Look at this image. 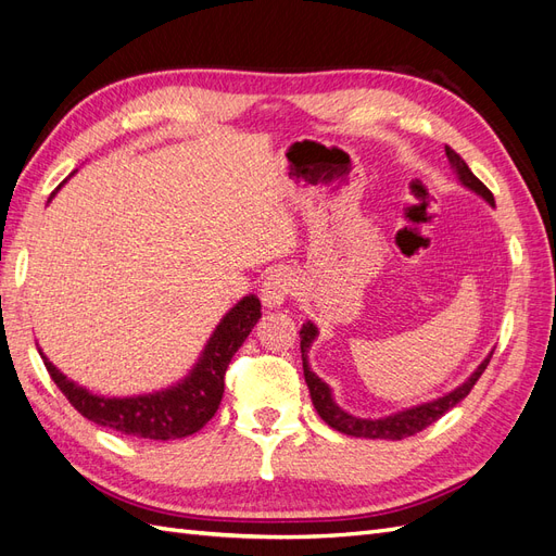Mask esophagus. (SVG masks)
<instances>
[{
  "label": "esophagus",
  "instance_id": "esophagus-1",
  "mask_svg": "<svg viewBox=\"0 0 556 556\" xmlns=\"http://www.w3.org/2000/svg\"><path fill=\"white\" fill-rule=\"evenodd\" d=\"M295 287V279L287 269H275V273H269L263 281L261 287V300L265 307H281L287 303V298L293 293Z\"/></svg>",
  "mask_w": 556,
  "mask_h": 556
}]
</instances>
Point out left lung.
<instances>
[{
    "instance_id": "1",
    "label": "left lung",
    "mask_w": 556,
    "mask_h": 556,
    "mask_svg": "<svg viewBox=\"0 0 556 556\" xmlns=\"http://www.w3.org/2000/svg\"><path fill=\"white\" fill-rule=\"evenodd\" d=\"M445 153H447V161H450L452 169L456 172V179L462 181V186L472 190L475 195H480L484 202L491 204V207H496L491 190L478 177H475L470 167L464 163V157L458 155L456 151H452L450 147H445ZM316 338H319V328H316L312 321L303 324V328H300V352H303L305 382H307V389H309V395H312L314 409L319 412V417L330 428H336V431H340L344 435H352V438H370V440H377V438L379 440H403L407 435H415V433L424 431V428L431 426L433 421H438L447 409H452L454 405H458L466 399L470 389L475 387V382H478L480 375L484 372V368L489 366L491 354H494V352H489V356L480 363L478 368L472 370V375L466 379V382H462L450 393L440 395V399L399 409V412H393V415H387V417L363 419V417H354L352 412L342 409L336 403V399H332V389L309 368V356L307 354H309V349H312Z\"/></svg>"
}]
</instances>
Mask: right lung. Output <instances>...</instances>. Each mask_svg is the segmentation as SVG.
Wrapping results in <instances>:
<instances>
[{
	"label": "right lung",
	"instance_id": "add662e5",
	"mask_svg": "<svg viewBox=\"0 0 556 556\" xmlns=\"http://www.w3.org/2000/svg\"><path fill=\"white\" fill-rule=\"evenodd\" d=\"M258 319L261 300L249 293L218 321L207 344L200 352L195 366L188 370L184 379L167 389L141 395H125V399L90 393L86 387H78L67 375H62L46 358L41 349L39 354L58 389L67 395V401L86 419L98 426H106L111 431H121L125 435L149 440H177L198 433L216 415L220 399H224V377L228 363L237 349L244 344L251 328L258 324Z\"/></svg>",
	"mask_w": 556,
	"mask_h": 556
}]
</instances>
